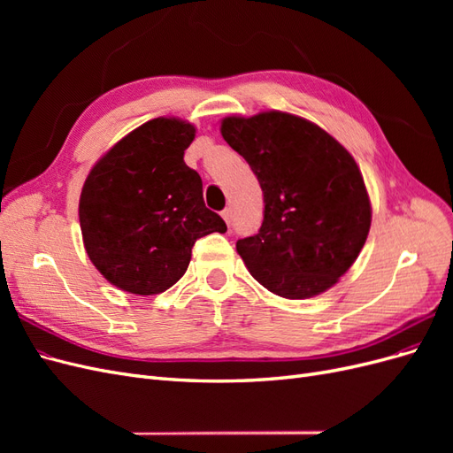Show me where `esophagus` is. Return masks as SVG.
Returning a JSON list of instances; mask_svg holds the SVG:
<instances>
[{
	"label": "esophagus",
	"instance_id": "34e87169",
	"mask_svg": "<svg viewBox=\"0 0 453 453\" xmlns=\"http://www.w3.org/2000/svg\"><path fill=\"white\" fill-rule=\"evenodd\" d=\"M221 215H223V219H225V223H226V225H230V223H232V208H225V210L221 211Z\"/></svg>",
	"mask_w": 453,
	"mask_h": 453
}]
</instances>
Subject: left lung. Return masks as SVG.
Masks as SVG:
<instances>
[{"mask_svg":"<svg viewBox=\"0 0 453 453\" xmlns=\"http://www.w3.org/2000/svg\"><path fill=\"white\" fill-rule=\"evenodd\" d=\"M225 142L263 188V225L236 242L251 276L283 298L333 287L368 236L370 200L353 157L300 117L268 111L223 120Z\"/></svg>","mask_w":453,"mask_h":453,"instance_id":"left-lung-1","label":"left lung"}]
</instances>
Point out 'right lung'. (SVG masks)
<instances>
[{
  "label": "right lung",
  "mask_w": 453,
  "mask_h": 453,
  "mask_svg": "<svg viewBox=\"0 0 453 453\" xmlns=\"http://www.w3.org/2000/svg\"><path fill=\"white\" fill-rule=\"evenodd\" d=\"M195 127L153 119L90 170L79 200L85 250L122 291L157 295L180 280L198 238L226 225L205 208L202 180L183 155Z\"/></svg>",
  "instance_id": "obj_1"
}]
</instances>
